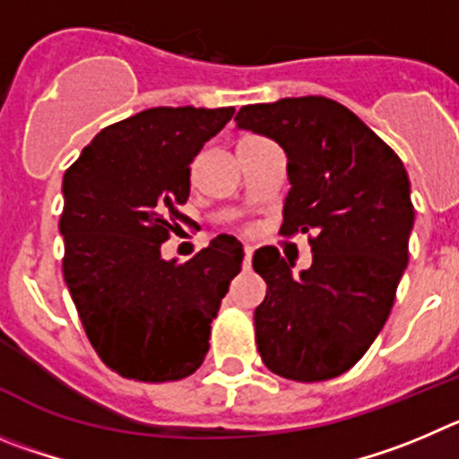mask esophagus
Here are the masks:
<instances>
[{
	"label": "esophagus",
	"mask_w": 459,
	"mask_h": 459,
	"mask_svg": "<svg viewBox=\"0 0 459 459\" xmlns=\"http://www.w3.org/2000/svg\"><path fill=\"white\" fill-rule=\"evenodd\" d=\"M251 258H254V247H245V270L251 267Z\"/></svg>",
	"instance_id": "esophagus-1"
}]
</instances>
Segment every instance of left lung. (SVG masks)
Returning <instances> with one entry per match:
<instances>
[{"mask_svg": "<svg viewBox=\"0 0 459 459\" xmlns=\"http://www.w3.org/2000/svg\"><path fill=\"white\" fill-rule=\"evenodd\" d=\"M235 126L286 152L281 233H316L311 267L297 274L274 247L254 254L267 283L254 313L260 357L295 382L338 377L382 332L410 260L404 164L357 114L322 96L247 105Z\"/></svg>", "mask_w": 459, "mask_h": 459, "instance_id": "obj_1", "label": "left lung"}]
</instances>
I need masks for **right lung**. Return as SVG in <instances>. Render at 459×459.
<instances>
[{
  "mask_svg": "<svg viewBox=\"0 0 459 459\" xmlns=\"http://www.w3.org/2000/svg\"><path fill=\"white\" fill-rule=\"evenodd\" d=\"M233 107H152L98 132L64 176V279L102 361L139 382L192 375L245 249L217 235L178 265L162 258L189 164Z\"/></svg>",
  "mask_w": 459,
  "mask_h": 459,
  "instance_id": "1",
  "label": "right lung"
}]
</instances>
